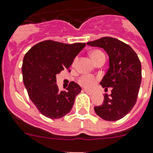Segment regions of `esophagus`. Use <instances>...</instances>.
<instances>
[{"label":"esophagus","instance_id":"obj_1","mask_svg":"<svg viewBox=\"0 0 153 153\" xmlns=\"http://www.w3.org/2000/svg\"><path fill=\"white\" fill-rule=\"evenodd\" d=\"M84 91L85 92V93H87L88 94H89V95H92V94H94V92L91 91V90H89V89H84Z\"/></svg>","mask_w":153,"mask_h":153}]
</instances>
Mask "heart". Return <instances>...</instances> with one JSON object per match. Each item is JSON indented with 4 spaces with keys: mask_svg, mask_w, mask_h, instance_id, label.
<instances>
[{
    "mask_svg": "<svg viewBox=\"0 0 153 153\" xmlns=\"http://www.w3.org/2000/svg\"><path fill=\"white\" fill-rule=\"evenodd\" d=\"M90 57L94 63L100 59V57H105L104 53L100 50H94L90 53ZM96 79L93 76L89 75H83L79 79V83L82 86L85 88H91L96 83Z\"/></svg>",
    "mask_w": 153,
    "mask_h": 153,
    "instance_id": "obj_1",
    "label": "heart"
}]
</instances>
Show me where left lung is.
Returning a JSON list of instances; mask_svg holds the SVG:
<instances>
[{
    "label": "left lung",
    "mask_w": 153,
    "mask_h": 153,
    "mask_svg": "<svg viewBox=\"0 0 153 153\" xmlns=\"http://www.w3.org/2000/svg\"><path fill=\"white\" fill-rule=\"evenodd\" d=\"M87 45L103 48L109 57V68L100 85L105 91L111 87V94H105L104 103L94 107V111L107 121L120 120L137 101L141 82V62L130 45L116 38L104 37Z\"/></svg>",
    "instance_id": "left-lung-1"
}]
</instances>
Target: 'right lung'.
Wrapping results in <instances>:
<instances>
[{"label":"right lung","instance_id":"add662e5","mask_svg":"<svg viewBox=\"0 0 153 153\" xmlns=\"http://www.w3.org/2000/svg\"><path fill=\"white\" fill-rule=\"evenodd\" d=\"M85 43L64 44L44 41L33 45L24 56L22 74L30 99L45 117L60 119L70 112L82 90L71 82L66 91H59L56 74L69 69Z\"/></svg>","mask_w":153,"mask_h":153}]
</instances>
